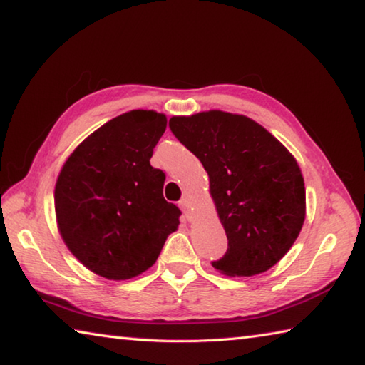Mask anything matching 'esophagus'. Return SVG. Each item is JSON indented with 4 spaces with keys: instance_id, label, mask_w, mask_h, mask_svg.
I'll list each match as a JSON object with an SVG mask.
<instances>
[{
    "instance_id": "34e87169",
    "label": "esophagus",
    "mask_w": 365,
    "mask_h": 365,
    "mask_svg": "<svg viewBox=\"0 0 365 365\" xmlns=\"http://www.w3.org/2000/svg\"><path fill=\"white\" fill-rule=\"evenodd\" d=\"M178 205H180V209L183 210V217L185 220H191V214H190V201L188 197H183V200L178 202Z\"/></svg>"
}]
</instances>
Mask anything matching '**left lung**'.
<instances>
[{"instance_id": "obj_1", "label": "left lung", "mask_w": 365, "mask_h": 365, "mask_svg": "<svg viewBox=\"0 0 365 365\" xmlns=\"http://www.w3.org/2000/svg\"><path fill=\"white\" fill-rule=\"evenodd\" d=\"M169 128L204 165L210 196L228 237L212 267L227 276L264 273L300 235L307 197L295 158L244 115L220 110L172 116Z\"/></svg>"}]
</instances>
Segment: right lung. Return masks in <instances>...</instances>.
Segmentation results:
<instances>
[{
  "label": "right lung",
  "instance_id": "obj_1",
  "mask_svg": "<svg viewBox=\"0 0 365 365\" xmlns=\"http://www.w3.org/2000/svg\"><path fill=\"white\" fill-rule=\"evenodd\" d=\"M168 118L123 113L84 138L62 165L54 191L58 233L86 268L113 281L153 267L180 209L163 196L165 175L150 164Z\"/></svg>",
  "mask_w": 365,
  "mask_h": 365
}]
</instances>
